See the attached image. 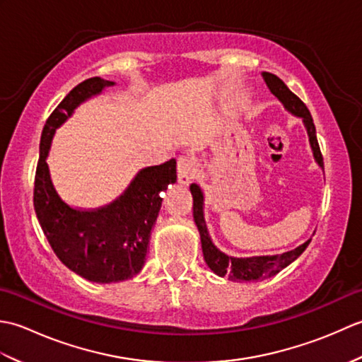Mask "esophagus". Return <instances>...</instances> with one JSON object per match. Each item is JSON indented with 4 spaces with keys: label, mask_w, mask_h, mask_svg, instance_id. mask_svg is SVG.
Returning a JSON list of instances; mask_svg holds the SVG:
<instances>
[{
    "label": "esophagus",
    "mask_w": 362,
    "mask_h": 362,
    "mask_svg": "<svg viewBox=\"0 0 362 362\" xmlns=\"http://www.w3.org/2000/svg\"><path fill=\"white\" fill-rule=\"evenodd\" d=\"M196 175H197V163L193 157L180 156L177 158V179H179L182 185H188Z\"/></svg>",
    "instance_id": "34e87169"
}]
</instances>
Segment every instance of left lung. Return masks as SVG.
Here are the masks:
<instances>
[{
	"label": "left lung",
	"mask_w": 362,
	"mask_h": 362,
	"mask_svg": "<svg viewBox=\"0 0 362 362\" xmlns=\"http://www.w3.org/2000/svg\"><path fill=\"white\" fill-rule=\"evenodd\" d=\"M264 81L267 83V87L271 88L272 93L280 99V101L284 104V107L289 112H292L297 117L303 118V122L306 126V130H308L310 135V143L311 148L314 151V157H316V161L319 166L324 168V157H322V152L317 143V136H316V127H314V122L311 118V113L308 110V107L305 105V103L296 96L292 91L284 86V82L276 78L272 73H263ZM191 194H193V216L194 222L199 228V233H201V243H202V252H204V258L206 261V264L211 269L214 274H218L219 276H226L228 275V280L233 281H258V280H264L269 279V276H274L279 274L281 269L289 266L292 261H296L305 249L308 247V244L311 240L306 241L305 244L298 245L297 249L281 253V255H272V257H252V258H235V257H228L224 252H221L216 245L213 244L211 238L206 232V226L204 221V213H202V191L199 188L196 183L189 187Z\"/></svg>",
	"instance_id": "left-lung-1"
}]
</instances>
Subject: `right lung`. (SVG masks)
<instances>
[{
    "mask_svg": "<svg viewBox=\"0 0 362 362\" xmlns=\"http://www.w3.org/2000/svg\"><path fill=\"white\" fill-rule=\"evenodd\" d=\"M113 82L90 78L78 83L46 119L34 180V209L43 233L62 263L83 279L117 283L132 279L144 264L160 193L175 182V160L146 168L118 201L96 210L73 209L54 188L46 156L51 138L83 99Z\"/></svg>",
    "mask_w": 362,
    "mask_h": 362,
    "instance_id": "add662e5",
    "label": "right lung"
}]
</instances>
